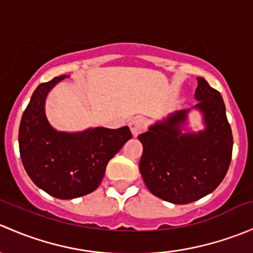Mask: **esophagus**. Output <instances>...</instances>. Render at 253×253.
Returning a JSON list of instances; mask_svg holds the SVG:
<instances>
[{
    "label": "esophagus",
    "instance_id": "1",
    "mask_svg": "<svg viewBox=\"0 0 253 253\" xmlns=\"http://www.w3.org/2000/svg\"><path fill=\"white\" fill-rule=\"evenodd\" d=\"M129 128H131V132L132 134H133L134 137L138 136L139 133L144 129V126H145V121L143 117H139V116H136L133 117V119L129 121Z\"/></svg>",
    "mask_w": 253,
    "mask_h": 253
}]
</instances>
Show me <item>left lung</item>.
I'll return each mask as SVG.
<instances>
[{
	"mask_svg": "<svg viewBox=\"0 0 253 253\" xmlns=\"http://www.w3.org/2000/svg\"><path fill=\"white\" fill-rule=\"evenodd\" d=\"M192 109L200 111L205 129L187 131L191 109L175 111L139 134L143 154L139 171L148 190L174 203L195 202L213 192L228 172L233 133L220 93L198 77Z\"/></svg>",
	"mask_w": 253,
	"mask_h": 253,
	"instance_id": "obj_1",
	"label": "left lung"
}]
</instances>
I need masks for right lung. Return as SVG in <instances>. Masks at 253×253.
I'll list each match as a JSON object with an SVG mask.
<instances>
[{
    "instance_id": "1",
    "label": "right lung",
    "mask_w": 253,
    "mask_h": 253,
    "mask_svg": "<svg viewBox=\"0 0 253 253\" xmlns=\"http://www.w3.org/2000/svg\"><path fill=\"white\" fill-rule=\"evenodd\" d=\"M66 77H56L35 89L20 120L18 142L22 163L33 182L53 197L72 200L98 188L109 160L132 133L128 126L82 132L53 128L45 114V101L48 91Z\"/></svg>"
}]
</instances>
